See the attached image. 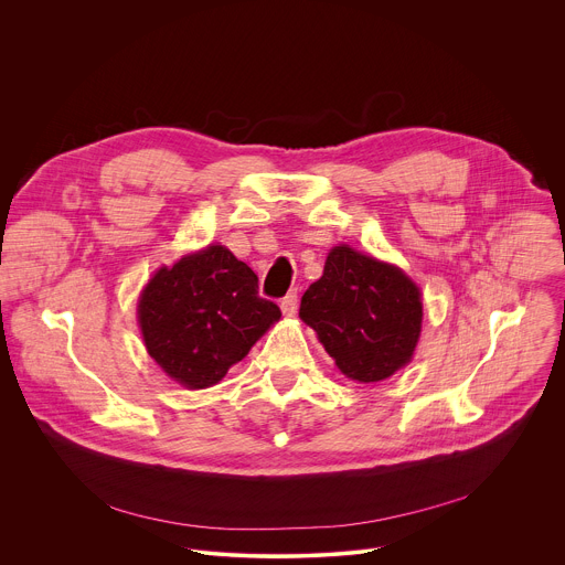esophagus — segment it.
Wrapping results in <instances>:
<instances>
[{
    "label": "esophagus",
    "mask_w": 565,
    "mask_h": 565,
    "mask_svg": "<svg viewBox=\"0 0 565 565\" xmlns=\"http://www.w3.org/2000/svg\"><path fill=\"white\" fill-rule=\"evenodd\" d=\"M281 312H284L286 317H292V315L297 312V290L288 292V295L281 299Z\"/></svg>",
    "instance_id": "esophagus-1"
}]
</instances>
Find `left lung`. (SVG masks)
<instances>
[{
	"mask_svg": "<svg viewBox=\"0 0 565 565\" xmlns=\"http://www.w3.org/2000/svg\"><path fill=\"white\" fill-rule=\"evenodd\" d=\"M299 317L348 380L374 384L411 363L422 334V290L402 268L341 244L303 292Z\"/></svg>",
	"mask_w": 565,
	"mask_h": 565,
	"instance_id": "left-lung-1",
	"label": "left lung"
}]
</instances>
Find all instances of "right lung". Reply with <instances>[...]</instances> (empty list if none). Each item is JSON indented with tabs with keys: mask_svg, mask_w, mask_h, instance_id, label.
I'll return each instance as SVG.
<instances>
[{
	"mask_svg": "<svg viewBox=\"0 0 565 565\" xmlns=\"http://www.w3.org/2000/svg\"><path fill=\"white\" fill-rule=\"evenodd\" d=\"M257 275L211 244L161 266L141 290L137 321L148 354L188 391L220 384L281 317L259 297Z\"/></svg>",
	"mask_w": 565,
	"mask_h": 565,
	"instance_id": "right-lung-1",
	"label": "right lung"
}]
</instances>
